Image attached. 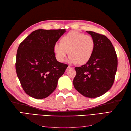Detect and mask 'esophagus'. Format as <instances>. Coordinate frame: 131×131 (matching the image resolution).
<instances>
[{"mask_svg": "<svg viewBox=\"0 0 131 131\" xmlns=\"http://www.w3.org/2000/svg\"><path fill=\"white\" fill-rule=\"evenodd\" d=\"M70 69H72V67L69 66H68V67H67V68L66 69V72H68V71Z\"/></svg>", "mask_w": 131, "mask_h": 131, "instance_id": "34e87169", "label": "esophagus"}]
</instances>
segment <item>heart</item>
Returning <instances> with one entry per match:
<instances>
[{
    "label": "heart",
    "instance_id": "obj_1",
    "mask_svg": "<svg viewBox=\"0 0 131 131\" xmlns=\"http://www.w3.org/2000/svg\"><path fill=\"white\" fill-rule=\"evenodd\" d=\"M94 46V40L90 35L72 31L61 38L60 43H55L53 52L59 62L64 61L69 52V61L70 63L82 65L91 59Z\"/></svg>",
    "mask_w": 131,
    "mask_h": 131
}]
</instances>
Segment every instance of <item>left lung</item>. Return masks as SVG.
Segmentation results:
<instances>
[{"label": "left lung", "mask_w": 131, "mask_h": 131, "mask_svg": "<svg viewBox=\"0 0 131 131\" xmlns=\"http://www.w3.org/2000/svg\"><path fill=\"white\" fill-rule=\"evenodd\" d=\"M95 42L92 56L85 65L75 67V89L83 96L96 98L113 86L117 68V57L113 44L104 35L87 31Z\"/></svg>", "instance_id": "1"}]
</instances>
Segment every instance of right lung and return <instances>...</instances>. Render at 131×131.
Returning <instances> with one entry per match:
<instances>
[{"label": "right lung", "mask_w": 131, "mask_h": 131, "mask_svg": "<svg viewBox=\"0 0 131 131\" xmlns=\"http://www.w3.org/2000/svg\"><path fill=\"white\" fill-rule=\"evenodd\" d=\"M66 29H38L20 44L15 66L23 90L28 96L46 98L56 89L58 79L68 65L55 57L53 46Z\"/></svg>", "instance_id": "right-lung-1"}]
</instances>
